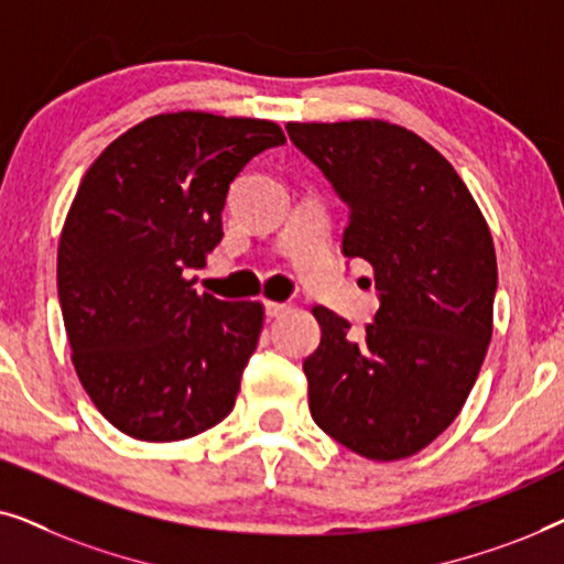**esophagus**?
Segmentation results:
<instances>
[{
    "label": "esophagus",
    "instance_id": "1",
    "mask_svg": "<svg viewBox=\"0 0 564 564\" xmlns=\"http://www.w3.org/2000/svg\"><path fill=\"white\" fill-rule=\"evenodd\" d=\"M284 311H290L288 303H274V300H264V313L269 318H276V315H282Z\"/></svg>",
    "mask_w": 564,
    "mask_h": 564
}]
</instances>
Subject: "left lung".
<instances>
[{
	"label": "left lung",
	"instance_id": "left-lung-1",
	"mask_svg": "<svg viewBox=\"0 0 564 564\" xmlns=\"http://www.w3.org/2000/svg\"><path fill=\"white\" fill-rule=\"evenodd\" d=\"M288 135L349 207L341 251L372 267L380 300L361 336L313 307L311 415L361 457H411L457 419L488 351L498 290L488 223L449 161L411 130L290 122Z\"/></svg>",
	"mask_w": 564,
	"mask_h": 564
}]
</instances>
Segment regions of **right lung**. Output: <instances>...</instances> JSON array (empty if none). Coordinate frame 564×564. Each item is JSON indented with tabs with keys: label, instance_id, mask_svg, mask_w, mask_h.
<instances>
[{
	"label": "right lung",
	"instance_id": "1",
	"mask_svg": "<svg viewBox=\"0 0 564 564\" xmlns=\"http://www.w3.org/2000/svg\"><path fill=\"white\" fill-rule=\"evenodd\" d=\"M282 143L269 120L156 115L84 174L58 243V303L76 375L122 434L180 442L234 411L264 311L197 295L184 272L220 243L236 176Z\"/></svg>",
	"mask_w": 564,
	"mask_h": 564
}]
</instances>
